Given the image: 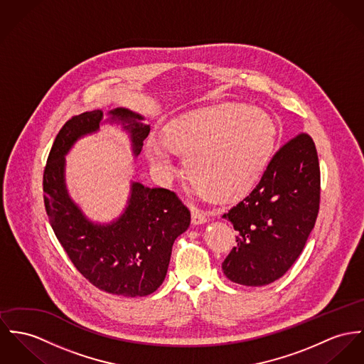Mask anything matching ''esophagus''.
I'll use <instances>...</instances> for the list:
<instances>
[{"label": "esophagus", "mask_w": 364, "mask_h": 364, "mask_svg": "<svg viewBox=\"0 0 364 364\" xmlns=\"http://www.w3.org/2000/svg\"><path fill=\"white\" fill-rule=\"evenodd\" d=\"M191 222H193L194 225L206 223V222H208V216H206L205 212L193 208V209H191Z\"/></svg>", "instance_id": "obj_1"}]
</instances>
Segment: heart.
I'll return each instance as SVG.
<instances>
[{
    "instance_id": "heart-1",
    "label": "heart",
    "mask_w": 364,
    "mask_h": 364,
    "mask_svg": "<svg viewBox=\"0 0 364 364\" xmlns=\"http://www.w3.org/2000/svg\"><path fill=\"white\" fill-rule=\"evenodd\" d=\"M269 113L241 104L210 107L181 117L149 141L146 158L162 171L173 170L170 152L184 156L188 180L210 200L235 202L251 194L269 166L277 142Z\"/></svg>"
}]
</instances>
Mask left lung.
<instances>
[{
    "mask_svg": "<svg viewBox=\"0 0 364 364\" xmlns=\"http://www.w3.org/2000/svg\"><path fill=\"white\" fill-rule=\"evenodd\" d=\"M318 203L316 145L299 134L281 146L251 194L224 213L238 231L222 263L225 277L247 287L279 280L304 251Z\"/></svg>",
    "mask_w": 364,
    "mask_h": 364,
    "instance_id": "8db88e82",
    "label": "left lung"
}]
</instances>
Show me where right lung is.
<instances>
[{
  "label": "right lung",
  "mask_w": 364,
  "mask_h": 364,
  "mask_svg": "<svg viewBox=\"0 0 364 364\" xmlns=\"http://www.w3.org/2000/svg\"><path fill=\"white\" fill-rule=\"evenodd\" d=\"M144 119L127 108H114L107 119L101 109L69 119L56 136L43 178L50 223L76 269L97 288L126 298L146 296L162 285L174 240L190 227V210L166 188L132 181L122 215L109 223L92 222L69 196L65 156L80 139L109 123L127 133L137 158L151 130Z\"/></svg>",
  "instance_id": "obj_1"
}]
</instances>
